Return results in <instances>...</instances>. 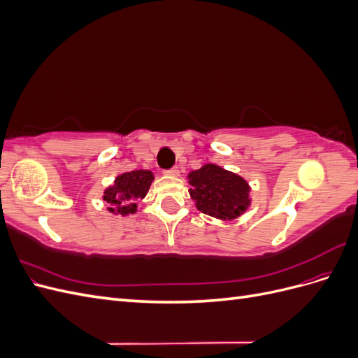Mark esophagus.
<instances>
[{"instance_id": "1", "label": "esophagus", "mask_w": 358, "mask_h": 358, "mask_svg": "<svg viewBox=\"0 0 358 358\" xmlns=\"http://www.w3.org/2000/svg\"><path fill=\"white\" fill-rule=\"evenodd\" d=\"M166 175H169V176H179V169L178 167H173L170 170H166Z\"/></svg>"}]
</instances>
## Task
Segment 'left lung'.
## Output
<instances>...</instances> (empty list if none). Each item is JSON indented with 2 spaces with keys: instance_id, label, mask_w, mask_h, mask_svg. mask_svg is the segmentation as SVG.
<instances>
[{
  "instance_id": "obj_1",
  "label": "left lung",
  "mask_w": 358,
  "mask_h": 358,
  "mask_svg": "<svg viewBox=\"0 0 358 358\" xmlns=\"http://www.w3.org/2000/svg\"><path fill=\"white\" fill-rule=\"evenodd\" d=\"M189 196L197 209L222 221L236 220L251 204L248 182L216 164H204L188 175Z\"/></svg>"
}]
</instances>
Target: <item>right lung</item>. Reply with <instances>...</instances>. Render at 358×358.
<instances>
[{
	"label": "right lung",
	"instance_id": "right-lung-1",
	"mask_svg": "<svg viewBox=\"0 0 358 358\" xmlns=\"http://www.w3.org/2000/svg\"><path fill=\"white\" fill-rule=\"evenodd\" d=\"M154 182L152 171L133 170L119 175L112 187L104 189L103 200L109 203V212L115 215L127 216L136 213L137 199H145L150 183Z\"/></svg>",
	"mask_w": 358,
	"mask_h": 358
}]
</instances>
